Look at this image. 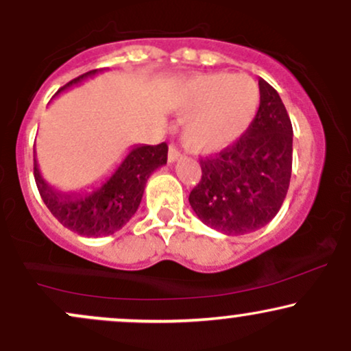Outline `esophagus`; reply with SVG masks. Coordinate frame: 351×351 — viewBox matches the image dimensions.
<instances>
[{
    "instance_id": "34e87169",
    "label": "esophagus",
    "mask_w": 351,
    "mask_h": 351,
    "mask_svg": "<svg viewBox=\"0 0 351 351\" xmlns=\"http://www.w3.org/2000/svg\"><path fill=\"white\" fill-rule=\"evenodd\" d=\"M180 158H181V153L178 148H176L175 145H170V148H168V163L178 162Z\"/></svg>"
}]
</instances>
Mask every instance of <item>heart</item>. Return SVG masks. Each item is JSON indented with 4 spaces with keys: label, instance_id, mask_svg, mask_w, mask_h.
<instances>
[{
    "label": "heart",
    "instance_id": "b5f03b06",
    "mask_svg": "<svg viewBox=\"0 0 351 351\" xmlns=\"http://www.w3.org/2000/svg\"><path fill=\"white\" fill-rule=\"evenodd\" d=\"M259 107V87L247 75L224 72L191 79L183 88L180 115L188 117L183 143L195 153L219 152L244 134Z\"/></svg>",
    "mask_w": 351,
    "mask_h": 351
}]
</instances>
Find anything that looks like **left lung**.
Masks as SVG:
<instances>
[{
    "label": "left lung",
    "mask_w": 351,
    "mask_h": 351,
    "mask_svg": "<svg viewBox=\"0 0 351 351\" xmlns=\"http://www.w3.org/2000/svg\"><path fill=\"white\" fill-rule=\"evenodd\" d=\"M261 104L237 142L201 160L189 204L201 223L228 236L257 231L284 203L292 175V123L271 84L259 79Z\"/></svg>",
    "instance_id": "1"
}]
</instances>
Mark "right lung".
Here are the masks:
<instances>
[{
    "instance_id": "right-lung-1",
    "label": "right lung",
    "mask_w": 351,
    "mask_h": 351,
    "mask_svg": "<svg viewBox=\"0 0 351 351\" xmlns=\"http://www.w3.org/2000/svg\"><path fill=\"white\" fill-rule=\"evenodd\" d=\"M99 72V69L88 71L72 79L59 88L58 94L94 77ZM167 143L135 145L108 178L77 191L52 188L43 178L38 160L34 158V180L44 204L64 228L87 237L110 236L135 215L142 203L148 178L156 168L167 165Z\"/></svg>"
}]
</instances>
